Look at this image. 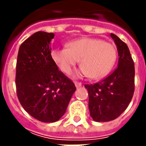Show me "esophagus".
I'll list each match as a JSON object with an SVG mask.
<instances>
[{
    "label": "esophagus",
    "instance_id": "34e87169",
    "mask_svg": "<svg viewBox=\"0 0 146 146\" xmlns=\"http://www.w3.org/2000/svg\"><path fill=\"white\" fill-rule=\"evenodd\" d=\"M75 85L76 88H80L82 85V84L80 82H75Z\"/></svg>",
    "mask_w": 146,
    "mask_h": 146
}]
</instances>
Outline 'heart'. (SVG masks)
Listing matches in <instances>:
<instances>
[{"instance_id":"b5f03b06","label":"heart","mask_w":146,"mask_h":146,"mask_svg":"<svg viewBox=\"0 0 146 146\" xmlns=\"http://www.w3.org/2000/svg\"><path fill=\"white\" fill-rule=\"evenodd\" d=\"M52 58L60 69L70 74L79 60L81 65L77 75L101 79L113 69L117 59V50L111 43L98 38L84 37L67 44V48L52 51Z\"/></svg>"}]
</instances>
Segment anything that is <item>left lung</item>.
<instances>
[{"label": "left lung", "instance_id": "1", "mask_svg": "<svg viewBox=\"0 0 146 146\" xmlns=\"http://www.w3.org/2000/svg\"><path fill=\"white\" fill-rule=\"evenodd\" d=\"M110 36L119 56L118 67L100 82L84 85L88 93L90 115L96 122L118 118L131 102L135 88V67L129 48L115 34L111 33Z\"/></svg>", "mask_w": 146, "mask_h": 146}]
</instances>
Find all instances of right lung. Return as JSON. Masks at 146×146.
Segmentation results:
<instances>
[{
  "label": "right lung",
  "mask_w": 146,
  "mask_h": 146,
  "mask_svg": "<svg viewBox=\"0 0 146 146\" xmlns=\"http://www.w3.org/2000/svg\"><path fill=\"white\" fill-rule=\"evenodd\" d=\"M53 33L37 31L20 45L16 64V91L23 109L44 123L59 120L76 88L51 56Z\"/></svg>",
  "instance_id": "1"
}]
</instances>
